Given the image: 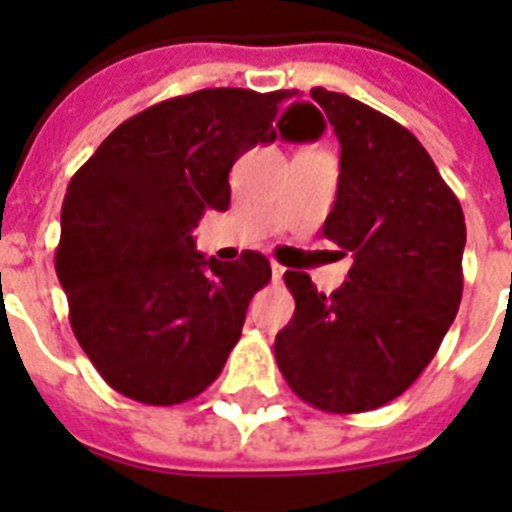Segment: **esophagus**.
Instances as JSON below:
<instances>
[{
  "label": "esophagus",
  "instance_id": "34e87169",
  "mask_svg": "<svg viewBox=\"0 0 512 512\" xmlns=\"http://www.w3.org/2000/svg\"><path fill=\"white\" fill-rule=\"evenodd\" d=\"M282 276H284V265L271 263V279H273V282H282Z\"/></svg>",
  "mask_w": 512,
  "mask_h": 512
}]
</instances>
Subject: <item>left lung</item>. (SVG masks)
Listing matches in <instances>:
<instances>
[{
  "label": "left lung",
  "instance_id": "1",
  "mask_svg": "<svg viewBox=\"0 0 512 512\" xmlns=\"http://www.w3.org/2000/svg\"><path fill=\"white\" fill-rule=\"evenodd\" d=\"M311 99L341 142L338 195L322 233L354 265L330 295L308 273H284L295 314L273 351L303 403L376 411L421 376L459 311L464 214L408 128L346 93L314 88Z\"/></svg>",
  "mask_w": 512,
  "mask_h": 512
}]
</instances>
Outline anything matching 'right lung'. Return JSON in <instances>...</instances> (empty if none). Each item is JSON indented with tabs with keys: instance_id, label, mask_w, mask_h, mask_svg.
I'll list each match as a JSON object with an SVG mask.
<instances>
[{
	"instance_id": "obj_1",
	"label": "right lung",
	"mask_w": 512,
	"mask_h": 512,
	"mask_svg": "<svg viewBox=\"0 0 512 512\" xmlns=\"http://www.w3.org/2000/svg\"><path fill=\"white\" fill-rule=\"evenodd\" d=\"M298 91L204 88L152 104L77 169L61 206L56 273L93 368L144 405H177L220 376L249 300L271 282L260 252L193 249L206 209L230 206V166L276 134H322Z\"/></svg>"
}]
</instances>
